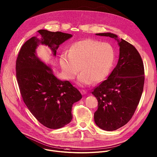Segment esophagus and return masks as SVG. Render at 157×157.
Listing matches in <instances>:
<instances>
[{
    "label": "esophagus",
    "mask_w": 157,
    "mask_h": 157,
    "mask_svg": "<svg viewBox=\"0 0 157 157\" xmlns=\"http://www.w3.org/2000/svg\"><path fill=\"white\" fill-rule=\"evenodd\" d=\"M80 92H81V93L82 95H85V94L87 93V92H86L85 90H81Z\"/></svg>",
    "instance_id": "1"
}]
</instances>
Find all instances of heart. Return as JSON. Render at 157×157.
I'll list each match as a JSON object with an SVG mask.
<instances>
[{
	"instance_id": "b5f03b06",
	"label": "heart",
	"mask_w": 157,
	"mask_h": 157,
	"mask_svg": "<svg viewBox=\"0 0 157 157\" xmlns=\"http://www.w3.org/2000/svg\"><path fill=\"white\" fill-rule=\"evenodd\" d=\"M114 49L108 43L86 39L73 43L68 53L59 59L62 72L68 79H73L79 71L78 82L81 86L99 82L108 75L114 60Z\"/></svg>"
}]
</instances>
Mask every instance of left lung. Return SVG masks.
<instances>
[{
  "mask_svg": "<svg viewBox=\"0 0 157 157\" xmlns=\"http://www.w3.org/2000/svg\"><path fill=\"white\" fill-rule=\"evenodd\" d=\"M96 35L114 38L120 47L116 67L92 92L98 104L94 113L96 125L102 130L114 131L129 122L139 104L144 84V65L135 46L117 35L107 32Z\"/></svg>",
  "mask_w": 157,
  "mask_h": 157,
  "instance_id": "left-lung-1",
  "label": "left lung"
}]
</instances>
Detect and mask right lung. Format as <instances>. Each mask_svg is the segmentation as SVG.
<instances>
[{
  "label": "right lung",
  "instance_id": "add662e5",
  "mask_svg": "<svg viewBox=\"0 0 157 157\" xmlns=\"http://www.w3.org/2000/svg\"><path fill=\"white\" fill-rule=\"evenodd\" d=\"M22 45L16 62V78L23 101L38 121L51 129L60 128L72 120L73 103L82 98L79 91L68 81H61L36 55L39 44L48 46L56 56L59 45L71 34L47 30L37 31Z\"/></svg>",
  "mask_w": 157,
  "mask_h": 157
}]
</instances>
